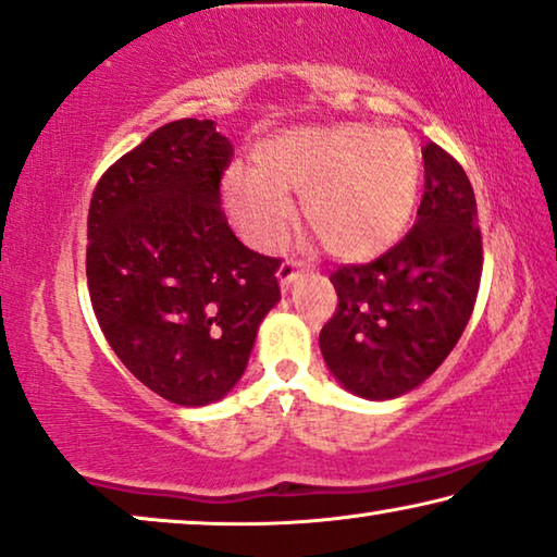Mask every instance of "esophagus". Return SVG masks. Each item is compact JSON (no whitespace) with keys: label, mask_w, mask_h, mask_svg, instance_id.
<instances>
[{"label":"esophagus","mask_w":557,"mask_h":557,"mask_svg":"<svg viewBox=\"0 0 557 557\" xmlns=\"http://www.w3.org/2000/svg\"><path fill=\"white\" fill-rule=\"evenodd\" d=\"M300 270H302L300 262H295V260H285V262H282L280 270H277L280 285H282V287L293 285V282L297 280V275H300Z\"/></svg>","instance_id":"1"}]
</instances>
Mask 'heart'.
Returning <instances> with one entry per match:
<instances>
[{
  "mask_svg": "<svg viewBox=\"0 0 557 557\" xmlns=\"http://www.w3.org/2000/svg\"><path fill=\"white\" fill-rule=\"evenodd\" d=\"M421 153L406 131L363 123L293 128L257 146L252 169L224 174L232 216L262 245H277L302 197L308 232L327 255L358 262L396 245L419 199Z\"/></svg>",
  "mask_w": 557,
  "mask_h": 557,
  "instance_id": "obj_1",
  "label": "heart"
}]
</instances>
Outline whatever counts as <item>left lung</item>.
I'll return each mask as SVG.
<instances>
[{
	"label": "left lung",
	"instance_id": "1",
	"mask_svg": "<svg viewBox=\"0 0 557 557\" xmlns=\"http://www.w3.org/2000/svg\"><path fill=\"white\" fill-rule=\"evenodd\" d=\"M424 197L406 237L368 264L331 275L338 308L320 350L343 388L386 401L424 383L451 354L474 310L482 234L465 169L426 144Z\"/></svg>",
	"mask_w": 557,
	"mask_h": 557
}]
</instances>
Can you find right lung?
Returning <instances> with one entry per match:
<instances>
[{"instance_id":"obj_1","label":"right lung","mask_w":557,"mask_h":557,"mask_svg":"<svg viewBox=\"0 0 557 557\" xmlns=\"http://www.w3.org/2000/svg\"><path fill=\"white\" fill-rule=\"evenodd\" d=\"M232 156L214 121L166 123L90 199L85 272L100 331L144 386L178 406L237 386L280 300V260L242 245L219 207Z\"/></svg>"}]
</instances>
